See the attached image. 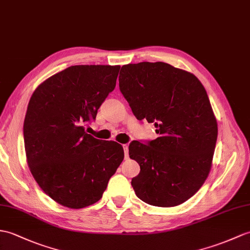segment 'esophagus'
<instances>
[{"label":"esophagus","instance_id":"obj_1","mask_svg":"<svg viewBox=\"0 0 250 250\" xmlns=\"http://www.w3.org/2000/svg\"><path fill=\"white\" fill-rule=\"evenodd\" d=\"M123 148H124V151H125V159H127V156H129V146H127L126 144H125V145H123Z\"/></svg>","mask_w":250,"mask_h":250}]
</instances>
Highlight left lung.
I'll list each match as a JSON object with an SVG mask.
<instances>
[{
    "label": "left lung",
    "instance_id": "1",
    "mask_svg": "<svg viewBox=\"0 0 250 250\" xmlns=\"http://www.w3.org/2000/svg\"><path fill=\"white\" fill-rule=\"evenodd\" d=\"M119 88L138 120L153 123L159 137L133 141L129 155L141 167L132 179L139 199L176 207L205 183L212 167L217 121L204 85L169 63L143 62L121 67Z\"/></svg>",
    "mask_w": 250,
    "mask_h": 250
}]
</instances>
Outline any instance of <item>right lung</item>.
<instances>
[{
	"label": "right lung",
	"instance_id": "add662e5",
	"mask_svg": "<svg viewBox=\"0 0 250 250\" xmlns=\"http://www.w3.org/2000/svg\"><path fill=\"white\" fill-rule=\"evenodd\" d=\"M120 66L78 65L52 75L31 97L23 135L28 168L50 198L82 208L102 198L124 161L120 144L87 134L116 86Z\"/></svg>",
	"mask_w": 250,
	"mask_h": 250
}]
</instances>
